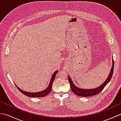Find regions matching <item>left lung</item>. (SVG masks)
Returning <instances> with one entry per match:
<instances>
[{"instance_id":"obj_1","label":"left lung","mask_w":121,"mask_h":121,"mask_svg":"<svg viewBox=\"0 0 121 121\" xmlns=\"http://www.w3.org/2000/svg\"><path fill=\"white\" fill-rule=\"evenodd\" d=\"M112 60H113L112 67L111 70V71H110V73L108 78H107L106 81H105L101 86L97 87L96 88L92 89H80L79 88H78L76 86L74 85V84L73 83V82L71 81V78H70V77L68 76V81L69 82V83H70L72 91L74 93L76 94V95L81 97H89V96H94V95H96L97 94H99L100 92L102 91V90L104 89L105 86H106L107 85V84L110 81V80H111V79L112 78L113 73V70H114L113 59Z\"/></svg>"}]
</instances>
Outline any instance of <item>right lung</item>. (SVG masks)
<instances>
[{
    "mask_svg": "<svg viewBox=\"0 0 121 121\" xmlns=\"http://www.w3.org/2000/svg\"><path fill=\"white\" fill-rule=\"evenodd\" d=\"M58 72V71H56L55 72H54L52 76V78H51V80L50 82L49 85L48 87L46 89H45L44 91H40V92H26V91H22V89H20L19 87H17V89L19 90V91H21L22 94H23L24 95H26V96L28 97H45L46 96H47V95L50 93L51 91V88H52V84L53 82L55 80V77L56 76V73Z\"/></svg>",
    "mask_w": 121,
    "mask_h": 121,
    "instance_id": "1",
    "label": "right lung"
}]
</instances>
